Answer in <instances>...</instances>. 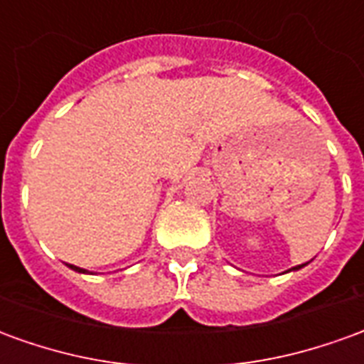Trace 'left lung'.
Here are the masks:
<instances>
[{"label": "left lung", "mask_w": 364, "mask_h": 364, "mask_svg": "<svg viewBox=\"0 0 364 364\" xmlns=\"http://www.w3.org/2000/svg\"><path fill=\"white\" fill-rule=\"evenodd\" d=\"M304 265H308V263H304ZM304 265H298V267H294V271H296V269H302V267H304Z\"/></svg>", "instance_id": "8db88e82"}]
</instances>
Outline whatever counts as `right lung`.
Instances as JSON below:
<instances>
[{"instance_id": "obj_1", "label": "right lung", "mask_w": 364, "mask_h": 364, "mask_svg": "<svg viewBox=\"0 0 364 364\" xmlns=\"http://www.w3.org/2000/svg\"><path fill=\"white\" fill-rule=\"evenodd\" d=\"M70 267L74 269V271H77V273H85V269H80V267H75V265H70Z\"/></svg>"}]
</instances>
